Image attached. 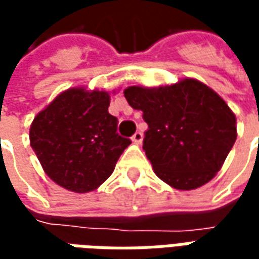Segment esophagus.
I'll return each instance as SVG.
<instances>
[{
    "mask_svg": "<svg viewBox=\"0 0 259 259\" xmlns=\"http://www.w3.org/2000/svg\"><path fill=\"white\" fill-rule=\"evenodd\" d=\"M132 141L135 143V144H141V141H143V135H141V132H136L133 137H132Z\"/></svg>",
    "mask_w": 259,
    "mask_h": 259,
    "instance_id": "1",
    "label": "esophagus"
}]
</instances>
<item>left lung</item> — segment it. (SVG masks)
<instances>
[{"label": "left lung", "mask_w": 259, "mask_h": 259, "mask_svg": "<svg viewBox=\"0 0 259 259\" xmlns=\"http://www.w3.org/2000/svg\"><path fill=\"white\" fill-rule=\"evenodd\" d=\"M123 93L148 124L143 150L159 179L193 190L219 172L237 132L234 113L212 89L185 79L154 89L132 85Z\"/></svg>", "instance_id": "8db88e82"}]
</instances>
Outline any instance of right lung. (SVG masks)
Masks as SVG:
<instances>
[{
    "label": "right lung",
    "instance_id": "obj_1",
    "mask_svg": "<svg viewBox=\"0 0 259 259\" xmlns=\"http://www.w3.org/2000/svg\"><path fill=\"white\" fill-rule=\"evenodd\" d=\"M108 107L107 91L69 89L31 123V148L46 174L66 190H96L132 143L118 135V119Z\"/></svg>",
    "mask_w": 259,
    "mask_h": 259
}]
</instances>
